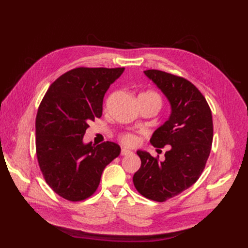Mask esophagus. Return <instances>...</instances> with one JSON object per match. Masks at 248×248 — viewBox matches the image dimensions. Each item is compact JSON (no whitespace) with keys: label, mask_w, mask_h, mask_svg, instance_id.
<instances>
[{"label":"esophagus","mask_w":248,"mask_h":248,"mask_svg":"<svg viewBox=\"0 0 248 248\" xmlns=\"http://www.w3.org/2000/svg\"><path fill=\"white\" fill-rule=\"evenodd\" d=\"M120 154H121V155H129L132 154V151H130V150L125 149V148H123V149H121Z\"/></svg>","instance_id":"1"}]
</instances>
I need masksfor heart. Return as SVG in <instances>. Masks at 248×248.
Returning <instances> with one entry per match:
<instances>
[{"instance_id": "b5f03b06", "label": "heart", "mask_w": 248, "mask_h": 248, "mask_svg": "<svg viewBox=\"0 0 248 248\" xmlns=\"http://www.w3.org/2000/svg\"><path fill=\"white\" fill-rule=\"evenodd\" d=\"M141 96H147L150 97L152 99L156 100L157 102L160 103V105L162 104V98L160 97L159 93H156L155 92H146L141 93ZM120 141L123 143V145L128 146V147H134L135 145H138L139 143V139L138 136L133 133H125L124 135L120 136Z\"/></svg>"}]
</instances>
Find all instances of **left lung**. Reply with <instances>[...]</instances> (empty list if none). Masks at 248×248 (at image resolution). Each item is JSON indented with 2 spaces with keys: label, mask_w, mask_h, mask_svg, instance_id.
I'll use <instances>...</instances> for the list:
<instances>
[{
  "label": "left lung",
  "mask_w": 248,
  "mask_h": 248,
  "mask_svg": "<svg viewBox=\"0 0 248 248\" xmlns=\"http://www.w3.org/2000/svg\"><path fill=\"white\" fill-rule=\"evenodd\" d=\"M145 75L154 81L171 105L166 123L150 139L155 148L170 146L165 160L138 151L141 165L133 183L144 197L163 202L196 182L204 170L213 140L212 113L207 100L186 78L161 70Z\"/></svg>",
  "instance_id": "8db88e82"
}]
</instances>
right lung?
Instances as JSON below:
<instances>
[{
	"label": "right lung",
	"mask_w": 248,
	"mask_h": 248,
	"mask_svg": "<svg viewBox=\"0 0 248 248\" xmlns=\"http://www.w3.org/2000/svg\"><path fill=\"white\" fill-rule=\"evenodd\" d=\"M124 68L78 67L51 84L36 116V155L46 182L69 202L97 191L104 168L120 154L113 141L83 144L89 123L102 116L104 94Z\"/></svg>",
	"instance_id": "1"
}]
</instances>
